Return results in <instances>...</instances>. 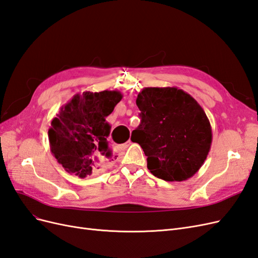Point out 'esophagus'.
<instances>
[{"label": "esophagus", "mask_w": 258, "mask_h": 258, "mask_svg": "<svg viewBox=\"0 0 258 258\" xmlns=\"http://www.w3.org/2000/svg\"><path fill=\"white\" fill-rule=\"evenodd\" d=\"M130 144H131V141L129 140V141H127L126 143H123V144H121V145H117V146H116V150H117V151H123V150H126V148H127Z\"/></svg>", "instance_id": "obj_1"}]
</instances>
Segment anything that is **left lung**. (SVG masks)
I'll use <instances>...</instances> for the list:
<instances>
[{
  "mask_svg": "<svg viewBox=\"0 0 258 258\" xmlns=\"http://www.w3.org/2000/svg\"><path fill=\"white\" fill-rule=\"evenodd\" d=\"M137 105L141 123L131 140L143 148L151 173L168 182L196 174L212 144L204 108L176 87H146L138 95Z\"/></svg>",
  "mask_w": 258,
  "mask_h": 258,
  "instance_id": "obj_1",
  "label": "left lung"
}]
</instances>
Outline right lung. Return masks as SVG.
I'll return each mask as SVG.
<instances>
[{"label":"right lung","instance_id":"add662e5","mask_svg":"<svg viewBox=\"0 0 258 258\" xmlns=\"http://www.w3.org/2000/svg\"><path fill=\"white\" fill-rule=\"evenodd\" d=\"M122 99L120 91L77 93L60 108L48 129L50 151L67 172L86 177L113 160L105 118Z\"/></svg>","mask_w":258,"mask_h":258}]
</instances>
